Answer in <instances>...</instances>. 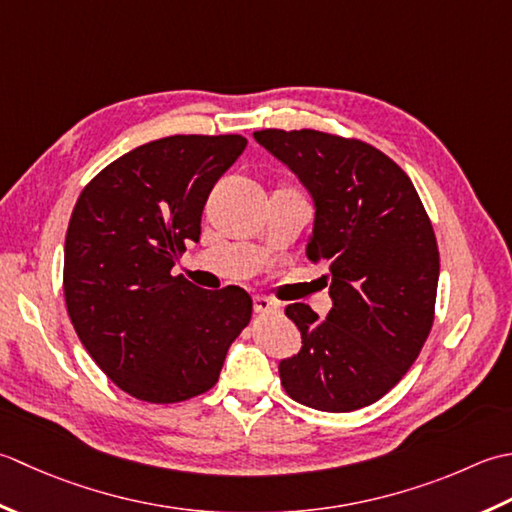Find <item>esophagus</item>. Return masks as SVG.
Returning a JSON list of instances; mask_svg holds the SVG:
<instances>
[{
  "label": "esophagus",
  "instance_id": "obj_1",
  "mask_svg": "<svg viewBox=\"0 0 512 512\" xmlns=\"http://www.w3.org/2000/svg\"><path fill=\"white\" fill-rule=\"evenodd\" d=\"M278 309V305L274 300H269L265 296H254V311L258 316H265V314H274Z\"/></svg>",
  "mask_w": 512,
  "mask_h": 512
}]
</instances>
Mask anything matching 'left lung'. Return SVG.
<instances>
[{
    "label": "left lung",
    "mask_w": 512,
    "mask_h": 512,
    "mask_svg": "<svg viewBox=\"0 0 512 512\" xmlns=\"http://www.w3.org/2000/svg\"><path fill=\"white\" fill-rule=\"evenodd\" d=\"M254 139L314 198L307 256L329 265L333 300L325 320L287 305L302 349L280 362V382L311 409H362L402 380L431 333L440 278L431 218L406 172L369 143L274 128Z\"/></svg>",
    "instance_id": "left-lung-1"
}]
</instances>
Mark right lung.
Returning <instances> with one entry per match:
<instances>
[{"label":"right lung","instance_id":"add662e5","mask_svg":"<svg viewBox=\"0 0 512 512\" xmlns=\"http://www.w3.org/2000/svg\"><path fill=\"white\" fill-rule=\"evenodd\" d=\"M245 145L241 134L150 141L79 194L64 247L68 316L99 369L132 398L172 404L210 391L249 325L245 289L205 291L170 274Z\"/></svg>","mask_w":512,"mask_h":512}]
</instances>
